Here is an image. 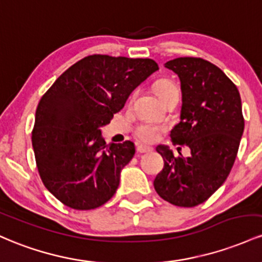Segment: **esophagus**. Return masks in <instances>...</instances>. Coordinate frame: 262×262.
Segmentation results:
<instances>
[{"label": "esophagus", "mask_w": 262, "mask_h": 262, "mask_svg": "<svg viewBox=\"0 0 262 262\" xmlns=\"http://www.w3.org/2000/svg\"><path fill=\"white\" fill-rule=\"evenodd\" d=\"M136 149L139 154H146V152H151L154 148L149 146H146V145H137Z\"/></svg>", "instance_id": "34e87169"}]
</instances>
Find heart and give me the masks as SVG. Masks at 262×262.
<instances>
[{
  "label": "heart",
  "instance_id": "heart-1",
  "mask_svg": "<svg viewBox=\"0 0 262 262\" xmlns=\"http://www.w3.org/2000/svg\"><path fill=\"white\" fill-rule=\"evenodd\" d=\"M155 88L158 96L162 100L166 99L167 96H169L172 93L178 92V88L170 80H167V79H161V80H158L157 83H156ZM163 128V126L156 125V123L142 122L136 127L135 135H136L137 139L142 141V142H155V141L160 137L161 131H162Z\"/></svg>",
  "mask_w": 262,
  "mask_h": 262
}]
</instances>
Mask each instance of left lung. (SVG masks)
Listing matches in <instances>:
<instances>
[{
	"mask_svg": "<svg viewBox=\"0 0 262 262\" xmlns=\"http://www.w3.org/2000/svg\"><path fill=\"white\" fill-rule=\"evenodd\" d=\"M164 67L178 75L182 89L181 121L170 139L173 145L189 147L190 156L174 157L167 146H157L164 166L154 186L170 204L195 207L224 183L235 162L244 132L242 99L233 81L210 61L183 57Z\"/></svg>",
	"mask_w": 262,
	"mask_h": 262,
	"instance_id": "obj_1",
	"label": "left lung"
}]
</instances>
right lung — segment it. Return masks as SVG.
<instances>
[{
	"label": "right lung",
	"instance_id": "obj_1",
	"mask_svg": "<svg viewBox=\"0 0 262 262\" xmlns=\"http://www.w3.org/2000/svg\"><path fill=\"white\" fill-rule=\"evenodd\" d=\"M156 70L157 63L147 58L89 55L67 69L42 96L32 145L43 184L64 205L95 209L115 194L135 145H106L100 127L110 123Z\"/></svg>",
	"mask_w": 262,
	"mask_h": 262
}]
</instances>
